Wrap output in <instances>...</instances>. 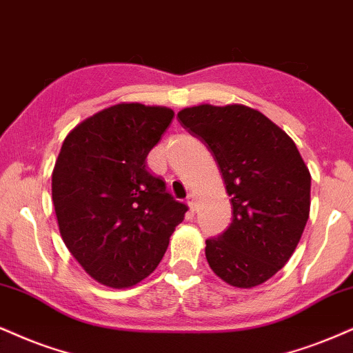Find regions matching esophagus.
<instances>
[{"label":"esophagus","mask_w":353,"mask_h":353,"mask_svg":"<svg viewBox=\"0 0 353 353\" xmlns=\"http://www.w3.org/2000/svg\"><path fill=\"white\" fill-rule=\"evenodd\" d=\"M186 201H188V206H190V211H191V212L196 211V196H194L193 193L188 194V198H186Z\"/></svg>","instance_id":"esophagus-1"}]
</instances>
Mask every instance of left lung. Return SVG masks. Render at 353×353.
Masks as SVG:
<instances>
[{
    "label": "left lung",
    "mask_w": 353,
    "mask_h": 353,
    "mask_svg": "<svg viewBox=\"0 0 353 353\" xmlns=\"http://www.w3.org/2000/svg\"><path fill=\"white\" fill-rule=\"evenodd\" d=\"M206 143L232 204V223L206 241L212 272L236 288H254L285 267L311 208V173L296 143L260 111L243 104H198L178 112Z\"/></svg>",
    "instance_id": "8db88e82"
}]
</instances>
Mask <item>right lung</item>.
<instances>
[{
  "label": "right lung",
  "mask_w": 353,
  "mask_h": 353,
  "mask_svg": "<svg viewBox=\"0 0 353 353\" xmlns=\"http://www.w3.org/2000/svg\"><path fill=\"white\" fill-rule=\"evenodd\" d=\"M173 114L165 106L114 104L77 124L55 160L60 236L85 272L110 288L149 276L188 211L145 162Z\"/></svg>",
  "instance_id": "add662e5"
}]
</instances>
